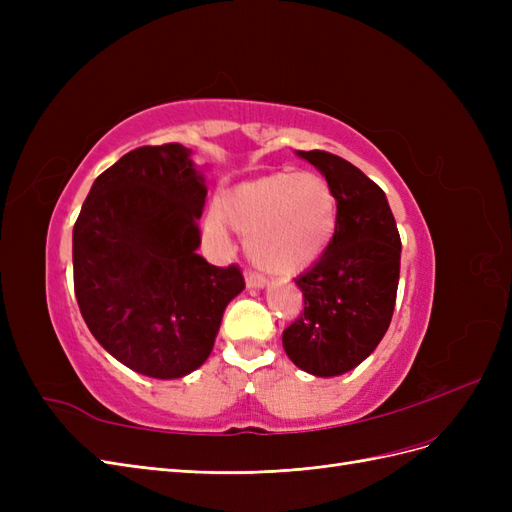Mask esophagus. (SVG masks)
<instances>
[{
	"label": "esophagus",
	"instance_id": "obj_1",
	"mask_svg": "<svg viewBox=\"0 0 512 512\" xmlns=\"http://www.w3.org/2000/svg\"><path fill=\"white\" fill-rule=\"evenodd\" d=\"M245 284H247V288H250V290H260V288L267 286V280L262 275H258V273H247L245 275Z\"/></svg>",
	"mask_w": 512,
	"mask_h": 512
}]
</instances>
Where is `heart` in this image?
I'll list each match as a JSON object with an SVG mask.
<instances>
[{
	"mask_svg": "<svg viewBox=\"0 0 512 512\" xmlns=\"http://www.w3.org/2000/svg\"><path fill=\"white\" fill-rule=\"evenodd\" d=\"M226 224L245 237L254 265L294 275L312 267L331 245L337 196L318 173H271L218 198V213L205 220L207 237L224 245Z\"/></svg>",
	"mask_w": 512,
	"mask_h": 512,
	"instance_id": "1",
	"label": "heart"
}]
</instances>
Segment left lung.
<instances>
[{
  "label": "left lung",
  "instance_id": "8db88e82",
  "mask_svg": "<svg viewBox=\"0 0 512 512\" xmlns=\"http://www.w3.org/2000/svg\"><path fill=\"white\" fill-rule=\"evenodd\" d=\"M331 183L337 230L316 265L294 280L303 314L282 335L288 359L318 378L342 376L376 350L389 329L401 239L378 185L329 151H297Z\"/></svg>",
  "mask_w": 512,
  "mask_h": 512
}]
</instances>
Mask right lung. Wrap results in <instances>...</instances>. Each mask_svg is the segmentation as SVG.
<instances>
[{
	"label": "right lung",
	"mask_w": 512,
	"mask_h": 512,
	"mask_svg": "<svg viewBox=\"0 0 512 512\" xmlns=\"http://www.w3.org/2000/svg\"><path fill=\"white\" fill-rule=\"evenodd\" d=\"M207 198L192 149L138 147L94 181L72 230L74 292L98 344L136 374L173 380L203 365L237 265L196 254Z\"/></svg>",
	"instance_id": "right-lung-1"
}]
</instances>
